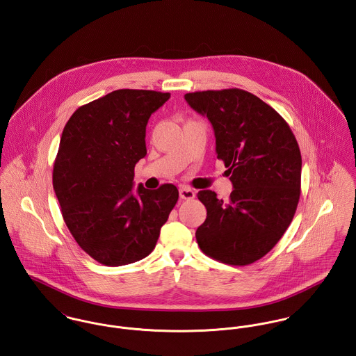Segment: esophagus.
Returning <instances> with one entry per match:
<instances>
[{
	"label": "esophagus",
	"instance_id": "34e87169",
	"mask_svg": "<svg viewBox=\"0 0 356 356\" xmlns=\"http://www.w3.org/2000/svg\"><path fill=\"white\" fill-rule=\"evenodd\" d=\"M179 193H180V197H181V199H187V200H188V199H193V197H195V192L192 191L191 188L186 187V186L180 187Z\"/></svg>",
	"mask_w": 356,
	"mask_h": 356
}]
</instances>
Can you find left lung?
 Segmentation results:
<instances>
[{"mask_svg": "<svg viewBox=\"0 0 356 356\" xmlns=\"http://www.w3.org/2000/svg\"><path fill=\"white\" fill-rule=\"evenodd\" d=\"M192 110L207 116L217 159L233 184L229 202L210 190L197 192L207 217L197 227V245L230 266H246L267 254L296 214L301 195V152L286 120L243 89L193 92Z\"/></svg>", "mask_w": 356, "mask_h": 356, "instance_id": "obj_1", "label": "left lung"}]
</instances>
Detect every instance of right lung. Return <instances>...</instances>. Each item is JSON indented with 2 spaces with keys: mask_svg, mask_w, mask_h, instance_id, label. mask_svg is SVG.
<instances>
[{
  "mask_svg": "<svg viewBox=\"0 0 356 356\" xmlns=\"http://www.w3.org/2000/svg\"><path fill=\"white\" fill-rule=\"evenodd\" d=\"M170 93L119 89L76 111L59 142L53 186L72 236L92 259L118 267L152 253L175 207L173 184L134 191L146 124Z\"/></svg>",
  "mask_w": 356,
  "mask_h": 356,
  "instance_id": "right-lung-1",
  "label": "right lung"
}]
</instances>
